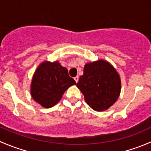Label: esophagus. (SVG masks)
Wrapping results in <instances>:
<instances>
[{"label": "esophagus", "mask_w": 151, "mask_h": 151, "mask_svg": "<svg viewBox=\"0 0 151 151\" xmlns=\"http://www.w3.org/2000/svg\"><path fill=\"white\" fill-rule=\"evenodd\" d=\"M74 80H75V82H76V83H78V81H79V77H78V76H76V77H74Z\"/></svg>", "instance_id": "esophagus-1"}]
</instances>
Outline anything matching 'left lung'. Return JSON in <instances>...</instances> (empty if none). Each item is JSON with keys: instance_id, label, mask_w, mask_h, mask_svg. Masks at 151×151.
Masks as SVG:
<instances>
[{"instance_id": "left-lung-1", "label": "left lung", "mask_w": 151, "mask_h": 151, "mask_svg": "<svg viewBox=\"0 0 151 151\" xmlns=\"http://www.w3.org/2000/svg\"><path fill=\"white\" fill-rule=\"evenodd\" d=\"M77 86L84 95L85 102L93 110L101 112L117 101L121 93V80L114 66L100 59L85 65Z\"/></svg>"}]
</instances>
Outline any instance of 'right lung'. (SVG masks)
Masks as SVG:
<instances>
[{
    "mask_svg": "<svg viewBox=\"0 0 151 151\" xmlns=\"http://www.w3.org/2000/svg\"><path fill=\"white\" fill-rule=\"evenodd\" d=\"M76 82L69 77L68 69L56 60L43 61L33 74L30 94L35 101L45 108L55 106L61 99L63 93Z\"/></svg>",
    "mask_w": 151,
    "mask_h": 151,
    "instance_id": "obj_1",
    "label": "right lung"
}]
</instances>
